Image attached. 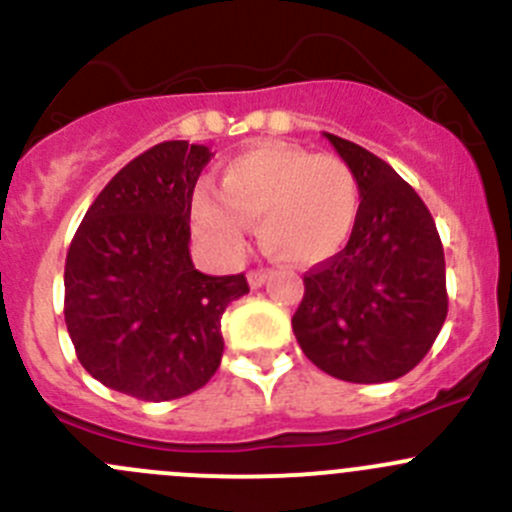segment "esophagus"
<instances>
[{
  "label": "esophagus",
  "instance_id": "34e87169",
  "mask_svg": "<svg viewBox=\"0 0 512 512\" xmlns=\"http://www.w3.org/2000/svg\"><path fill=\"white\" fill-rule=\"evenodd\" d=\"M270 275H272L270 270H250V272H247V282H250L252 289H257V287L265 285L267 280H270Z\"/></svg>",
  "mask_w": 512,
  "mask_h": 512
}]
</instances>
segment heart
<instances>
[{
	"mask_svg": "<svg viewBox=\"0 0 512 512\" xmlns=\"http://www.w3.org/2000/svg\"><path fill=\"white\" fill-rule=\"evenodd\" d=\"M359 208V178L347 160L270 143L232 158L220 173L218 195H193V225L225 255H240L245 227H257L272 260L312 267L347 245Z\"/></svg>",
	"mask_w": 512,
	"mask_h": 512,
	"instance_id": "1",
	"label": "heart"
}]
</instances>
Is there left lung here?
Wrapping results in <instances>:
<instances>
[{
  "label": "left lung",
  "instance_id": "8db88e82",
  "mask_svg": "<svg viewBox=\"0 0 512 512\" xmlns=\"http://www.w3.org/2000/svg\"><path fill=\"white\" fill-rule=\"evenodd\" d=\"M324 136L354 168L361 208L347 247L304 275L294 337L334 379L394 381L428 354L446 322L441 237L416 190L386 160Z\"/></svg>",
  "mask_w": 512,
  "mask_h": 512
}]
</instances>
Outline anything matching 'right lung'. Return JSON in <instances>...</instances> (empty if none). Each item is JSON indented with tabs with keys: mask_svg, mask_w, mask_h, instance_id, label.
<instances>
[{
	"mask_svg": "<svg viewBox=\"0 0 512 512\" xmlns=\"http://www.w3.org/2000/svg\"><path fill=\"white\" fill-rule=\"evenodd\" d=\"M208 146L165 141L98 193L66 255L64 317L81 366L141 401L198 391L223 359L227 304L245 275L210 277L190 260V203Z\"/></svg>",
	"mask_w": 512,
	"mask_h": 512,
	"instance_id": "obj_1",
	"label": "right lung"
}]
</instances>
